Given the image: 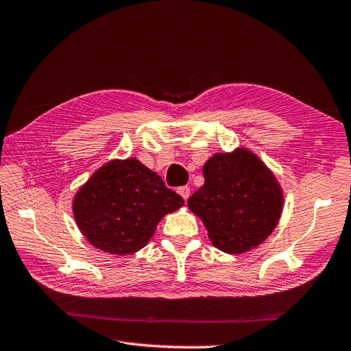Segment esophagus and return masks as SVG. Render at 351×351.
Instances as JSON below:
<instances>
[{
	"instance_id": "1",
	"label": "esophagus",
	"mask_w": 351,
	"mask_h": 351,
	"mask_svg": "<svg viewBox=\"0 0 351 351\" xmlns=\"http://www.w3.org/2000/svg\"><path fill=\"white\" fill-rule=\"evenodd\" d=\"M178 193L182 195V199L184 200H186L190 197V186H186V185H184V186H179L178 189Z\"/></svg>"
}]
</instances>
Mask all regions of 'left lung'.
I'll return each instance as SVG.
<instances>
[{"instance_id":"8db88e82","label":"left lung","mask_w":351,"mask_h":351,"mask_svg":"<svg viewBox=\"0 0 351 351\" xmlns=\"http://www.w3.org/2000/svg\"><path fill=\"white\" fill-rule=\"evenodd\" d=\"M205 184L189 199L214 247L227 254L245 252L275 229L282 194L274 175L245 149L215 154L205 167Z\"/></svg>"}]
</instances>
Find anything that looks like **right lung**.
Returning a JSON list of instances; mask_svg holds the SVG:
<instances>
[{
    "instance_id": "add662e5",
    "label": "right lung",
    "mask_w": 351,
    "mask_h": 351,
    "mask_svg": "<svg viewBox=\"0 0 351 351\" xmlns=\"http://www.w3.org/2000/svg\"><path fill=\"white\" fill-rule=\"evenodd\" d=\"M184 205L162 179L130 158L110 161L91 176L73 202L76 223L94 247L124 256L142 250L160 219Z\"/></svg>"
}]
</instances>
